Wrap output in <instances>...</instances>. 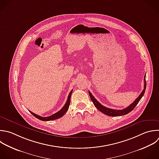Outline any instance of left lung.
<instances>
[{
  "label": "left lung",
  "instance_id": "obj_1",
  "mask_svg": "<svg viewBox=\"0 0 159 159\" xmlns=\"http://www.w3.org/2000/svg\"><path fill=\"white\" fill-rule=\"evenodd\" d=\"M145 76L146 74L144 76V88L143 89V91H142V93H140V94L139 96V97L130 104L129 105L128 107H127L125 109H123L122 110H117V109H110L108 107H106L104 106H102L101 104H100L95 98L93 96V94L91 93L90 91L89 92V94L90 96V98L91 99V101H93V104H94V106H96V107L101 112H102L103 114L107 115V116H123V115H125L128 113H129L130 112H131L134 107L136 106V105L138 104V102H139V101L141 99V98H142V96L144 94L145 91V88H146V81H145Z\"/></svg>",
  "mask_w": 159,
  "mask_h": 159
}]
</instances>
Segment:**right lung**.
I'll return each mask as SVG.
<instances>
[{
    "instance_id": "obj_1",
    "label": "right lung",
    "mask_w": 159,
    "mask_h": 159,
    "mask_svg": "<svg viewBox=\"0 0 159 159\" xmlns=\"http://www.w3.org/2000/svg\"><path fill=\"white\" fill-rule=\"evenodd\" d=\"M72 92H73V90H71L70 91V93H69V95H68V99H67V101H66V102L65 103V104L64 105V106L61 108V109H60L58 112H57V113L55 114H52V116H48V117H42L40 116H39L34 112H32V111H29V112L34 116H35L36 118L41 120H43V121H48V120H55V119H59L61 117H62L65 113L67 111L69 106H70V99H71V94H72Z\"/></svg>"
}]
</instances>
